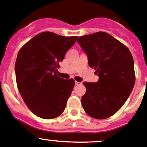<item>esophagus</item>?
Masks as SVG:
<instances>
[{
	"mask_svg": "<svg viewBox=\"0 0 147 147\" xmlns=\"http://www.w3.org/2000/svg\"><path fill=\"white\" fill-rule=\"evenodd\" d=\"M75 86H78V85L82 84V83H79V82H78V81H75Z\"/></svg>",
	"mask_w": 147,
	"mask_h": 147,
	"instance_id": "1",
	"label": "esophagus"
}]
</instances>
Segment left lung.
Returning <instances> with one entry per match:
<instances>
[{
  "label": "left lung",
  "mask_w": 147,
  "mask_h": 147,
  "mask_svg": "<svg viewBox=\"0 0 147 147\" xmlns=\"http://www.w3.org/2000/svg\"><path fill=\"white\" fill-rule=\"evenodd\" d=\"M77 42L99 78L96 83H83L86 92L82 96V106L90 117L108 118L123 107L134 88L132 55L122 42L105 32L79 37Z\"/></svg>",
  "instance_id": "8db88e82"
}]
</instances>
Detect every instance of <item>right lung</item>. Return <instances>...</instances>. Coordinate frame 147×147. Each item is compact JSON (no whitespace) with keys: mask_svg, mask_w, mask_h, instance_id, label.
<instances>
[{"mask_svg":"<svg viewBox=\"0 0 147 147\" xmlns=\"http://www.w3.org/2000/svg\"><path fill=\"white\" fill-rule=\"evenodd\" d=\"M77 38L43 32L18 53L15 64L18 89L29 109L40 118H55L65 109L75 81L57 76V67Z\"/></svg>","mask_w":147,"mask_h":147,"instance_id":"right-lung-1","label":"right lung"}]
</instances>
